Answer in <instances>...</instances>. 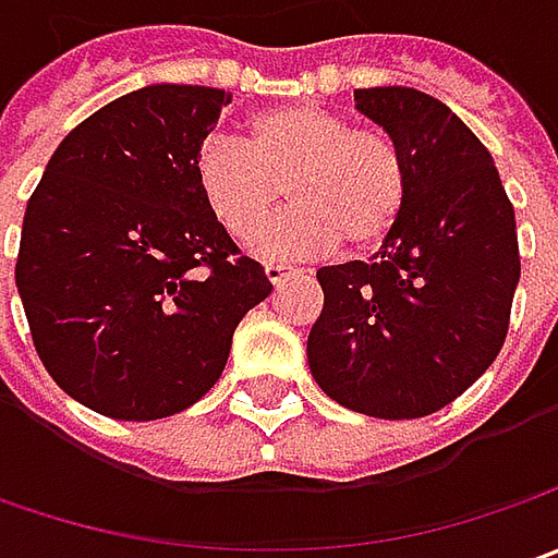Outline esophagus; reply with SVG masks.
Instances as JSON below:
<instances>
[{"label":"esophagus","mask_w":558,"mask_h":558,"mask_svg":"<svg viewBox=\"0 0 558 558\" xmlns=\"http://www.w3.org/2000/svg\"><path fill=\"white\" fill-rule=\"evenodd\" d=\"M267 279L272 282V286H279V282H286L289 276H294V269L286 267V264H267Z\"/></svg>","instance_id":"1"}]
</instances>
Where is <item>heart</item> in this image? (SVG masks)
<instances>
[{
	"mask_svg": "<svg viewBox=\"0 0 558 558\" xmlns=\"http://www.w3.org/2000/svg\"><path fill=\"white\" fill-rule=\"evenodd\" d=\"M247 148L207 140L195 155V183L229 235L251 239L289 189V214L257 235L267 260L351 254L381 247L410 207L413 173L403 145L381 126L316 105H279L245 123Z\"/></svg>",
	"mask_w": 558,
	"mask_h": 558,
	"instance_id": "1",
	"label": "heart"
}]
</instances>
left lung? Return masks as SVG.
Masks as SVG:
<instances>
[{
    "label": "left lung",
    "instance_id": "1",
    "mask_svg": "<svg viewBox=\"0 0 558 558\" xmlns=\"http://www.w3.org/2000/svg\"><path fill=\"white\" fill-rule=\"evenodd\" d=\"M354 98L403 145L413 192L373 260L316 269L323 313L307 360L316 385L354 413L432 416L504 348L522 272L515 210L490 151L444 101L407 86Z\"/></svg>",
    "mask_w": 558,
    "mask_h": 558
}]
</instances>
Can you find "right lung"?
Wrapping results in <instances>:
<instances>
[{
	"label": "right lung",
	"instance_id": "add662e5",
	"mask_svg": "<svg viewBox=\"0 0 558 558\" xmlns=\"http://www.w3.org/2000/svg\"><path fill=\"white\" fill-rule=\"evenodd\" d=\"M229 93L158 83L74 126L33 189L14 282L58 388L151 422L202 400L272 282L204 204L195 155Z\"/></svg>",
	"mask_w": 558,
	"mask_h": 558
}]
</instances>
